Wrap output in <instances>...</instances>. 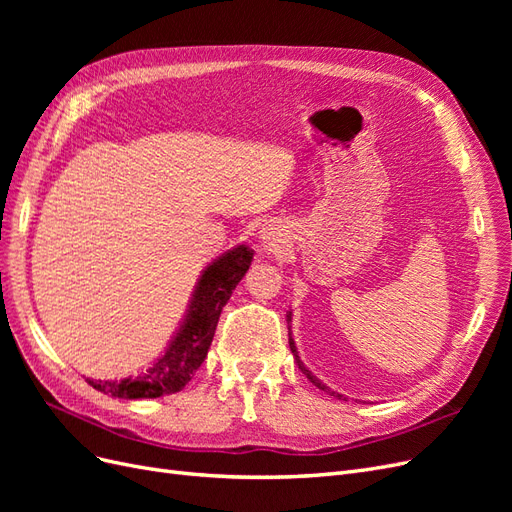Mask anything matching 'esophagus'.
<instances>
[{
	"label": "esophagus",
	"mask_w": 512,
	"mask_h": 512,
	"mask_svg": "<svg viewBox=\"0 0 512 512\" xmlns=\"http://www.w3.org/2000/svg\"><path fill=\"white\" fill-rule=\"evenodd\" d=\"M260 239H262V245H265V247H273L275 245L273 237L269 235V232H265V230H260Z\"/></svg>",
	"instance_id": "1"
}]
</instances>
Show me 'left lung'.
Instances as JSON below:
<instances>
[{"label":"left lung","mask_w":512,"mask_h":512,"mask_svg":"<svg viewBox=\"0 0 512 512\" xmlns=\"http://www.w3.org/2000/svg\"><path fill=\"white\" fill-rule=\"evenodd\" d=\"M290 314H292V312H288V320H292V318H290ZM288 344H290V350H292V354H294V359H297V365H299V369H301V371H303V374L307 376V380H309V382H312V384H316L320 391H324V393H329V395H333V397H337V399H346L344 395H339V393L331 391L327 384H322V382H320V380H318V378H316V376L312 374V371H309V369H307V367L303 365V361H301V356H299V352H297V346H294V339H292V333H290V337H288Z\"/></svg>","instance_id":"obj_1"}]
</instances>
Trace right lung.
Returning <instances> with one entry per match:
<instances>
[{"instance_id":"add662e5","label":"right lung","mask_w":512,"mask_h":512,"mask_svg":"<svg viewBox=\"0 0 512 512\" xmlns=\"http://www.w3.org/2000/svg\"><path fill=\"white\" fill-rule=\"evenodd\" d=\"M254 250L247 245H237L232 250L209 262L200 275L188 312L175 337L170 339L164 354L153 363L145 374L123 380H89L96 391L119 399H153L170 393H179L203 365L209 346L213 342L215 327L228 303L232 290L243 280L252 265Z\"/></svg>"}]
</instances>
